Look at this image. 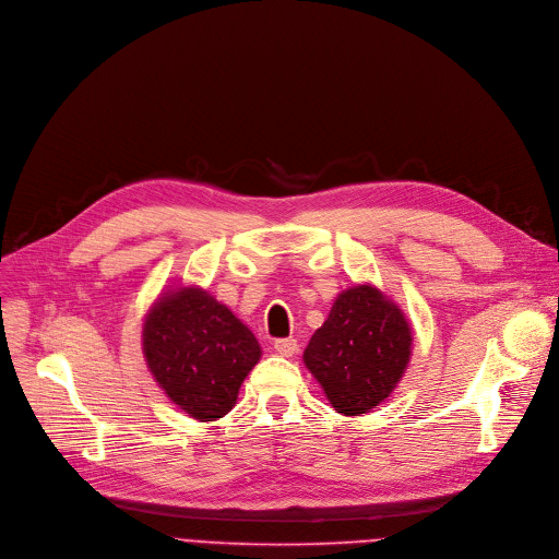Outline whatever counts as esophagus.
I'll list each match as a JSON object with an SVG mask.
<instances>
[{"mask_svg":"<svg viewBox=\"0 0 559 559\" xmlns=\"http://www.w3.org/2000/svg\"><path fill=\"white\" fill-rule=\"evenodd\" d=\"M273 347L280 356H293L295 352H298V341H295V338H277L273 343Z\"/></svg>","mask_w":559,"mask_h":559,"instance_id":"obj_1","label":"esophagus"}]
</instances>
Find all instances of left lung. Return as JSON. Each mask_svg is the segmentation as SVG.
<instances>
[{
	"instance_id": "left-lung-1",
	"label": "left lung",
	"mask_w": 559,
	"mask_h": 559,
	"mask_svg": "<svg viewBox=\"0 0 559 559\" xmlns=\"http://www.w3.org/2000/svg\"><path fill=\"white\" fill-rule=\"evenodd\" d=\"M411 343V326L397 305L364 284L338 295L305 349V366L338 413L364 415L402 379Z\"/></svg>"
}]
</instances>
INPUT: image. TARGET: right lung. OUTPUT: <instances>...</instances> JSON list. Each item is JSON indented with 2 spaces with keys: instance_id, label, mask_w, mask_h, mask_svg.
Here are the masks:
<instances>
[{
  "instance_id": "1",
  "label": "right lung",
  "mask_w": 559,
  "mask_h": 559,
  "mask_svg": "<svg viewBox=\"0 0 559 559\" xmlns=\"http://www.w3.org/2000/svg\"><path fill=\"white\" fill-rule=\"evenodd\" d=\"M144 356L159 388L193 419L233 411L261 356L248 326L201 288H180L151 309Z\"/></svg>"
}]
</instances>
